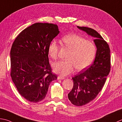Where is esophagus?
<instances>
[{
  "label": "esophagus",
  "instance_id": "34e87169",
  "mask_svg": "<svg viewBox=\"0 0 122 122\" xmlns=\"http://www.w3.org/2000/svg\"><path fill=\"white\" fill-rule=\"evenodd\" d=\"M65 79V78L62 77H61V76H58V80H60V79L63 80V79Z\"/></svg>",
  "mask_w": 122,
  "mask_h": 122
}]
</instances>
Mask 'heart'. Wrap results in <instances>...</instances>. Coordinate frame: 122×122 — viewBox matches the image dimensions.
<instances>
[{"mask_svg": "<svg viewBox=\"0 0 122 122\" xmlns=\"http://www.w3.org/2000/svg\"><path fill=\"white\" fill-rule=\"evenodd\" d=\"M64 46L70 50L67 60L60 61L53 64L55 73L66 76L73 72L76 68L79 71L87 69L94 60L96 52V45L91 41L86 40L76 34L66 35L62 38ZM59 46L56 41H52L48 47L51 57L56 59L58 56Z\"/></svg>", "mask_w": 122, "mask_h": 122, "instance_id": "1", "label": "heart"}]
</instances>
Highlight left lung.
<instances>
[{
    "label": "left lung",
    "instance_id": "1",
    "mask_svg": "<svg viewBox=\"0 0 122 122\" xmlns=\"http://www.w3.org/2000/svg\"><path fill=\"white\" fill-rule=\"evenodd\" d=\"M77 27L95 37L97 47L94 62L72 78L73 87L68 95L71 103L81 106L93 101L103 87L111 70V51L108 44L97 31L87 27Z\"/></svg>",
    "mask_w": 122,
    "mask_h": 122
}]
</instances>
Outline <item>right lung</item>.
Segmentation results:
<instances>
[{
  "label": "right lung",
  "instance_id": "right-lung-1",
  "mask_svg": "<svg viewBox=\"0 0 122 122\" xmlns=\"http://www.w3.org/2000/svg\"><path fill=\"white\" fill-rule=\"evenodd\" d=\"M58 26L36 23L19 34L10 50V75L21 96L37 102L46 96L50 82L57 76L52 72L48 47L59 33Z\"/></svg>",
  "mask_w": 122,
  "mask_h": 122
}]
</instances>
